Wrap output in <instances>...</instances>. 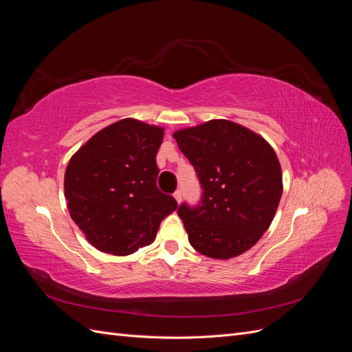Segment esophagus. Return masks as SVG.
I'll return each mask as SVG.
<instances>
[{
	"label": "esophagus",
	"mask_w": 352,
	"mask_h": 352,
	"mask_svg": "<svg viewBox=\"0 0 352 352\" xmlns=\"http://www.w3.org/2000/svg\"><path fill=\"white\" fill-rule=\"evenodd\" d=\"M173 197H175V199H176L177 202L182 201V192H180V190H176V192L173 194Z\"/></svg>",
	"instance_id": "obj_1"
}]
</instances>
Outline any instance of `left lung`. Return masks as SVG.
<instances>
[{"label":"left lung","instance_id":"1","mask_svg":"<svg viewBox=\"0 0 352 352\" xmlns=\"http://www.w3.org/2000/svg\"><path fill=\"white\" fill-rule=\"evenodd\" d=\"M204 192L198 207L177 210L194 250L229 260L251 250L269 229L283 192L272 145L239 123L217 119L173 133Z\"/></svg>","mask_w":352,"mask_h":352}]
</instances>
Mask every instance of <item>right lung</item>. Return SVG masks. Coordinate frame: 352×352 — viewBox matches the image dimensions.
<instances>
[{"mask_svg": "<svg viewBox=\"0 0 352 352\" xmlns=\"http://www.w3.org/2000/svg\"><path fill=\"white\" fill-rule=\"evenodd\" d=\"M164 127L122 119L85 142L65 173L70 217L95 248L124 257L150 245L177 208L157 188Z\"/></svg>", "mask_w": 352, "mask_h": 352, "instance_id": "right-lung-1", "label": "right lung"}]
</instances>
